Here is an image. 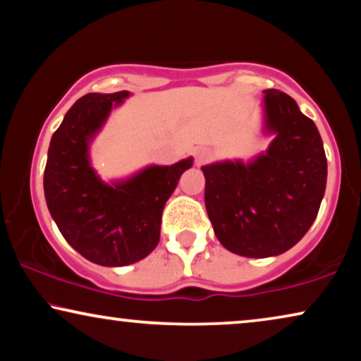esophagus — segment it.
<instances>
[{
  "label": "esophagus",
  "instance_id": "obj_1",
  "mask_svg": "<svg viewBox=\"0 0 361 361\" xmlns=\"http://www.w3.org/2000/svg\"><path fill=\"white\" fill-rule=\"evenodd\" d=\"M211 158V152L209 150H204V148H201V150H198L195 153V161L196 165H203V163H206Z\"/></svg>",
  "mask_w": 361,
  "mask_h": 361
}]
</instances>
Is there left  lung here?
I'll use <instances>...</instances> for the list:
<instances>
[{"label":"left lung","instance_id":"1","mask_svg":"<svg viewBox=\"0 0 361 361\" xmlns=\"http://www.w3.org/2000/svg\"><path fill=\"white\" fill-rule=\"evenodd\" d=\"M269 148L249 163L201 168L204 204L216 238L244 257H271L295 246L319 213L326 158L315 123L289 95L264 90Z\"/></svg>","mask_w":361,"mask_h":361}]
</instances>
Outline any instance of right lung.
<instances>
[{
  "instance_id": "add662e5",
  "label": "right lung",
  "mask_w": 361,
  "mask_h": 361,
  "mask_svg": "<svg viewBox=\"0 0 361 361\" xmlns=\"http://www.w3.org/2000/svg\"><path fill=\"white\" fill-rule=\"evenodd\" d=\"M128 95L120 90L77 100L51 138L44 170L46 203L61 234L80 256L105 267L138 262L157 247L165 203L193 165L190 157L112 185L100 180L90 166L89 143Z\"/></svg>"
}]
</instances>
